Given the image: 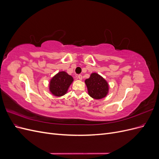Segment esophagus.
<instances>
[{
    "label": "esophagus",
    "mask_w": 159,
    "mask_h": 159,
    "mask_svg": "<svg viewBox=\"0 0 159 159\" xmlns=\"http://www.w3.org/2000/svg\"><path fill=\"white\" fill-rule=\"evenodd\" d=\"M78 78L80 80H82V75H81V74L78 75Z\"/></svg>",
    "instance_id": "esophagus-1"
}]
</instances>
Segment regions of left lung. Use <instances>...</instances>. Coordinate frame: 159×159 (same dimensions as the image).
<instances>
[{"mask_svg": "<svg viewBox=\"0 0 159 159\" xmlns=\"http://www.w3.org/2000/svg\"><path fill=\"white\" fill-rule=\"evenodd\" d=\"M88 94L95 99H101L108 94L109 86L107 81L97 73H92L85 80Z\"/></svg>", "mask_w": 159, "mask_h": 159, "instance_id": "left-lung-1", "label": "left lung"}]
</instances>
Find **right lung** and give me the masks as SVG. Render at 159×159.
I'll return each instance as SVG.
<instances>
[{
  "mask_svg": "<svg viewBox=\"0 0 159 159\" xmlns=\"http://www.w3.org/2000/svg\"><path fill=\"white\" fill-rule=\"evenodd\" d=\"M74 81L72 76L67 72L59 71L50 81L49 90L56 97H61L68 92V88Z\"/></svg>",
  "mask_w": 159,
  "mask_h": 159,
  "instance_id": "obj_1",
  "label": "right lung"
}]
</instances>
